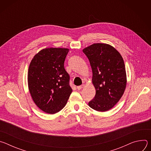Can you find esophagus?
<instances>
[{"label":"esophagus","instance_id":"esophagus-1","mask_svg":"<svg viewBox=\"0 0 151 151\" xmlns=\"http://www.w3.org/2000/svg\"><path fill=\"white\" fill-rule=\"evenodd\" d=\"M85 87V85H80V86H78V87H77V89L78 90H81V89H82L83 87Z\"/></svg>","mask_w":151,"mask_h":151}]
</instances>
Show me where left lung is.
I'll return each instance as SVG.
<instances>
[{"label":"left lung","mask_w":151,"mask_h":151,"mask_svg":"<svg viewBox=\"0 0 151 151\" xmlns=\"http://www.w3.org/2000/svg\"><path fill=\"white\" fill-rule=\"evenodd\" d=\"M82 51L90 61L96 89L95 97L88 105L97 111H109L119 101L126 88L124 60L114 47L107 44H94Z\"/></svg>","instance_id":"8db88e82"}]
</instances>
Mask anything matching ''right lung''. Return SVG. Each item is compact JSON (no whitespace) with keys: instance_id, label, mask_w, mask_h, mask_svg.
<instances>
[{"instance_id":"add662e5","label":"right lung","mask_w":151,"mask_h":151,"mask_svg":"<svg viewBox=\"0 0 151 151\" xmlns=\"http://www.w3.org/2000/svg\"><path fill=\"white\" fill-rule=\"evenodd\" d=\"M68 48H47L32 58L28 70V87L39 108L49 114L65 106L72 92L69 75L64 67Z\"/></svg>"}]
</instances>
